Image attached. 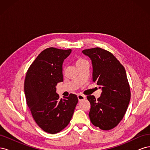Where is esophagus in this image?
I'll return each instance as SVG.
<instances>
[{
  "instance_id": "1",
  "label": "esophagus",
  "mask_w": 150,
  "mask_h": 150,
  "mask_svg": "<svg viewBox=\"0 0 150 150\" xmlns=\"http://www.w3.org/2000/svg\"><path fill=\"white\" fill-rule=\"evenodd\" d=\"M78 100L79 101L83 100V99H84L86 98V96H84V95H83V94H78Z\"/></svg>"
}]
</instances>
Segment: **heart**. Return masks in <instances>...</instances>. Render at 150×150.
<instances>
[{
	"label": "heart",
	"mask_w": 150,
	"mask_h": 150,
	"mask_svg": "<svg viewBox=\"0 0 150 150\" xmlns=\"http://www.w3.org/2000/svg\"><path fill=\"white\" fill-rule=\"evenodd\" d=\"M85 61H86L84 60V59H83L79 58V59H78L77 60V61H76V65H77V64H81V63H83V62H85Z\"/></svg>",
	"instance_id": "1"
}]
</instances>
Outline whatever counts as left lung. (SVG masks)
<instances>
[{
  "label": "left lung",
  "mask_w": 150,
  "mask_h": 150,
  "mask_svg": "<svg viewBox=\"0 0 150 150\" xmlns=\"http://www.w3.org/2000/svg\"><path fill=\"white\" fill-rule=\"evenodd\" d=\"M82 52L91 60L93 82L102 89L98 99L93 95L87 96L91 104L90 120L101 129H111L123 118L130 101V88L125 69L106 50L95 47Z\"/></svg>",
  "instance_id": "obj_1"
}]
</instances>
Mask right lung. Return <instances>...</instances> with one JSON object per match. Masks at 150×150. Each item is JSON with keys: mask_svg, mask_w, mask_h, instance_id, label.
I'll return each mask as SVG.
<instances>
[{"mask_svg": "<svg viewBox=\"0 0 150 150\" xmlns=\"http://www.w3.org/2000/svg\"><path fill=\"white\" fill-rule=\"evenodd\" d=\"M71 49L49 47L35 58L24 81L26 102L33 118L43 131L60 132L69 123L78 102L76 94L60 99L56 86L63 81L62 63Z\"/></svg>", "mask_w": 150, "mask_h": 150, "instance_id": "right-lung-1", "label": "right lung"}]
</instances>
